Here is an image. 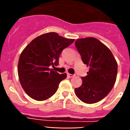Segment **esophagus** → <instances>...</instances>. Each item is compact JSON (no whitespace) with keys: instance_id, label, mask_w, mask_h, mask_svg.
Instances as JSON below:
<instances>
[{"instance_id":"34e87169","label":"esophagus","mask_w":130,"mask_h":130,"mask_svg":"<svg viewBox=\"0 0 130 130\" xmlns=\"http://www.w3.org/2000/svg\"><path fill=\"white\" fill-rule=\"evenodd\" d=\"M67 76L69 77H73L75 76V75L74 74H71V73H67Z\"/></svg>"}]
</instances>
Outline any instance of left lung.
<instances>
[{
	"label": "left lung",
	"instance_id": "8db88e82",
	"mask_svg": "<svg viewBox=\"0 0 130 130\" xmlns=\"http://www.w3.org/2000/svg\"><path fill=\"white\" fill-rule=\"evenodd\" d=\"M75 47L84 64L90 67L82 77V84L75 88L76 96L87 104L99 102L107 96L114 86L117 74V63L111 51L94 38H80Z\"/></svg>",
	"mask_w": 130,
	"mask_h": 130
}]
</instances>
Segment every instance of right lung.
Returning <instances> with one entry per match:
<instances>
[{
    "mask_svg": "<svg viewBox=\"0 0 130 130\" xmlns=\"http://www.w3.org/2000/svg\"><path fill=\"white\" fill-rule=\"evenodd\" d=\"M74 40L49 32L36 38L22 51L18 63V75L21 86L31 99L44 101L55 94L67 74H59L50 69V66L59 65L63 50Z\"/></svg>",
    "mask_w": 130,
    "mask_h": 130,
    "instance_id": "add662e5",
    "label": "right lung"
}]
</instances>
